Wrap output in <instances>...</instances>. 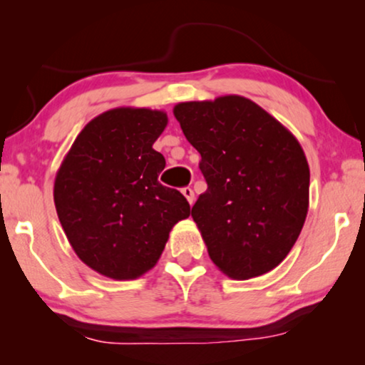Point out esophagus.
Wrapping results in <instances>:
<instances>
[{
	"label": "esophagus",
	"mask_w": 365,
	"mask_h": 365,
	"mask_svg": "<svg viewBox=\"0 0 365 365\" xmlns=\"http://www.w3.org/2000/svg\"><path fill=\"white\" fill-rule=\"evenodd\" d=\"M182 194H184V197L187 199V202L189 204H192L194 202V191L191 187H182V191H181Z\"/></svg>",
	"instance_id": "esophagus-1"
}]
</instances>
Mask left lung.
I'll return each instance as SVG.
<instances>
[{
	"label": "left lung",
	"instance_id": "left-lung-1",
	"mask_svg": "<svg viewBox=\"0 0 365 365\" xmlns=\"http://www.w3.org/2000/svg\"><path fill=\"white\" fill-rule=\"evenodd\" d=\"M174 116L207 182L191 209L211 261L234 279L262 276L296 244L309 207L301 144L251 99L179 103Z\"/></svg>",
	"mask_w": 365,
	"mask_h": 365
}]
</instances>
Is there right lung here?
Wrapping results in <instances>:
<instances>
[{
  "label": "right lung",
  "instance_id": "right-lung-1",
  "mask_svg": "<svg viewBox=\"0 0 365 365\" xmlns=\"http://www.w3.org/2000/svg\"><path fill=\"white\" fill-rule=\"evenodd\" d=\"M163 111L116 108L89 121L56 174L54 204L78 257L103 276L128 281L156 266L169 232L191 207L163 186L166 166L153 144Z\"/></svg>",
  "mask_w": 365,
  "mask_h": 365
}]
</instances>
